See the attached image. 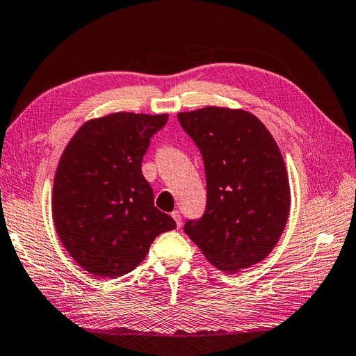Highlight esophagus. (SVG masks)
Masks as SVG:
<instances>
[{"label": "esophagus", "mask_w": 356, "mask_h": 356, "mask_svg": "<svg viewBox=\"0 0 356 356\" xmlns=\"http://www.w3.org/2000/svg\"><path fill=\"white\" fill-rule=\"evenodd\" d=\"M172 217H173V220L175 222H177V227L179 228V227H181V214H179V211H173V213H172Z\"/></svg>", "instance_id": "esophagus-1"}]
</instances>
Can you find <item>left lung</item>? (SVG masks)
Returning <instances> with one entry per match:
<instances>
[{
	"label": "left lung",
	"mask_w": 356,
	"mask_h": 356,
	"mask_svg": "<svg viewBox=\"0 0 356 356\" xmlns=\"http://www.w3.org/2000/svg\"><path fill=\"white\" fill-rule=\"evenodd\" d=\"M178 120L200 148L208 200L184 233L211 264L239 272L263 261L283 234L291 208L284 159L269 129L244 109L207 106Z\"/></svg>",
	"instance_id": "left-lung-1"
}]
</instances>
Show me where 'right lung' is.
<instances>
[{
  "mask_svg": "<svg viewBox=\"0 0 356 356\" xmlns=\"http://www.w3.org/2000/svg\"><path fill=\"white\" fill-rule=\"evenodd\" d=\"M168 114L112 112L92 118L67 143L54 173L51 211L68 254L92 275L134 270L164 232L177 228L154 207L142 175L149 139Z\"/></svg>",
  "mask_w": 356,
  "mask_h": 356,
  "instance_id": "obj_1",
  "label": "right lung"
}]
</instances>
